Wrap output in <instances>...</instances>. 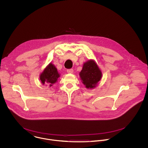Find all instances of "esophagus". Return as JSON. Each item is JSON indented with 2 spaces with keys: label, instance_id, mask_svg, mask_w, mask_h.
Wrapping results in <instances>:
<instances>
[{
  "label": "esophagus",
  "instance_id": "esophagus-1",
  "mask_svg": "<svg viewBox=\"0 0 148 148\" xmlns=\"http://www.w3.org/2000/svg\"><path fill=\"white\" fill-rule=\"evenodd\" d=\"M67 72L68 73H73V69H67Z\"/></svg>",
  "mask_w": 148,
  "mask_h": 148
}]
</instances>
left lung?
<instances>
[{
    "label": "left lung",
    "instance_id": "obj_1",
    "mask_svg": "<svg viewBox=\"0 0 148 148\" xmlns=\"http://www.w3.org/2000/svg\"><path fill=\"white\" fill-rule=\"evenodd\" d=\"M79 75L85 87L87 89H93L101 80L102 73L96 62L89 60L83 64Z\"/></svg>",
    "mask_w": 148,
    "mask_h": 148
}]
</instances>
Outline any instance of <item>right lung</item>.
<instances>
[{"instance_id":"right-lung-1","label":"right lung","mask_w":148,"mask_h":148,"mask_svg":"<svg viewBox=\"0 0 148 148\" xmlns=\"http://www.w3.org/2000/svg\"><path fill=\"white\" fill-rule=\"evenodd\" d=\"M59 77L60 74L58 73L57 68L53 64L50 63L40 74V80L42 85L50 87L57 82Z\"/></svg>"}]
</instances>
